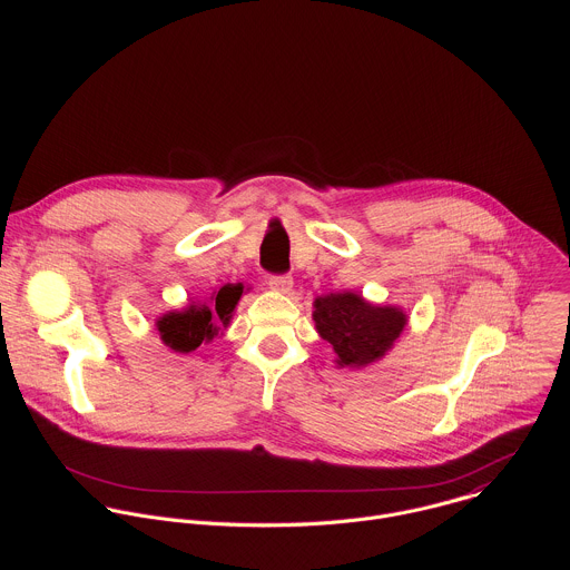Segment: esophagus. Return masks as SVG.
Here are the masks:
<instances>
[{
    "instance_id": "1",
    "label": "esophagus",
    "mask_w": 570,
    "mask_h": 570,
    "mask_svg": "<svg viewBox=\"0 0 570 570\" xmlns=\"http://www.w3.org/2000/svg\"><path fill=\"white\" fill-rule=\"evenodd\" d=\"M268 284L275 293H282V295H291V291H293V279L288 275H275V277H271Z\"/></svg>"
}]
</instances>
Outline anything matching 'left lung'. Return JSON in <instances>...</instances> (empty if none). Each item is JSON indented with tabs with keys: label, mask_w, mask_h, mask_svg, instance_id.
<instances>
[{
	"label": "left lung",
	"mask_w": 570,
	"mask_h": 570,
	"mask_svg": "<svg viewBox=\"0 0 570 570\" xmlns=\"http://www.w3.org/2000/svg\"><path fill=\"white\" fill-rule=\"evenodd\" d=\"M313 322L320 338L334 347L336 365L361 370L394 347L409 315L401 306L374 304L361 293L343 291L315 297Z\"/></svg>",
	"instance_id": "obj_1"
}]
</instances>
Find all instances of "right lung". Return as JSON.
I'll use <instances>...</instances> for the list:
<instances>
[{"label":"right lung","instance_id":"right-lung-1","mask_svg":"<svg viewBox=\"0 0 570 570\" xmlns=\"http://www.w3.org/2000/svg\"><path fill=\"white\" fill-rule=\"evenodd\" d=\"M248 288L238 284H225L203 302H189L185 308H174L157 315L155 330L159 341L176 354H191L200 345L212 343L223 330L229 327L232 315L240 295Z\"/></svg>","mask_w":570,"mask_h":570}]
</instances>
